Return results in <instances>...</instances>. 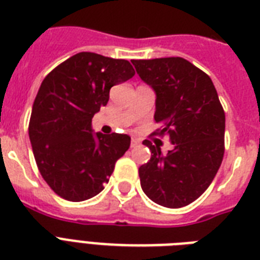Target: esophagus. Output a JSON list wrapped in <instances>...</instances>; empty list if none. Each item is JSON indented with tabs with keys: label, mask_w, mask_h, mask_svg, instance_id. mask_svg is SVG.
Instances as JSON below:
<instances>
[{
	"label": "esophagus",
	"mask_w": 260,
	"mask_h": 260,
	"mask_svg": "<svg viewBox=\"0 0 260 260\" xmlns=\"http://www.w3.org/2000/svg\"><path fill=\"white\" fill-rule=\"evenodd\" d=\"M139 144H140V140H139V139H136V137H132V140H131V147H132V148H135V147H137Z\"/></svg>",
	"instance_id": "obj_1"
}]
</instances>
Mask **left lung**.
I'll use <instances>...</instances> for the list:
<instances>
[{
  "instance_id": "left-lung-1",
  "label": "left lung",
  "mask_w": 260,
  "mask_h": 260,
  "mask_svg": "<svg viewBox=\"0 0 260 260\" xmlns=\"http://www.w3.org/2000/svg\"><path fill=\"white\" fill-rule=\"evenodd\" d=\"M156 93L152 135L167 136L174 149L144 140L151 160L139 168L144 193L155 203L180 208L195 202L214 180L224 155L225 116L210 76L181 57L132 60Z\"/></svg>"
}]
</instances>
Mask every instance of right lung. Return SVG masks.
Here are the masks:
<instances>
[{
	"label": "right lung",
	"mask_w": 260,
	"mask_h": 260,
	"mask_svg": "<svg viewBox=\"0 0 260 260\" xmlns=\"http://www.w3.org/2000/svg\"><path fill=\"white\" fill-rule=\"evenodd\" d=\"M129 61L81 52L57 65L36 96L29 137L44 180L69 202L104 189L131 137L92 134V117L105 107L113 85L134 77Z\"/></svg>",
	"instance_id": "obj_1"
}]
</instances>
